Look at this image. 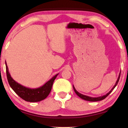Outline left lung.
I'll list each match as a JSON object with an SVG mask.
<instances>
[{
	"mask_svg": "<svg viewBox=\"0 0 128 128\" xmlns=\"http://www.w3.org/2000/svg\"><path fill=\"white\" fill-rule=\"evenodd\" d=\"M120 74H119V76L118 78V79L116 80V82L115 85L114 86V87L112 88V89L109 91L108 93H107L106 94H104V96H99V97H96V98H93V97H90V96H86V95H84V94H80V93H79L78 92L77 90H76L75 88L74 87V86L73 85V87H74V91L75 92L76 94H77L78 96L79 97H80V98H82V99H84V100H87V101H90V102H96V101H100V100H102L103 99H104V98H106L109 95V94H110L111 92H112V91L114 90V88L116 87V86L118 84V83L119 82V78H120Z\"/></svg>",
	"mask_w": 128,
	"mask_h": 128,
	"instance_id": "8db88e82",
	"label": "left lung"
}]
</instances>
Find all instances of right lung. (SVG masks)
Listing matches in <instances>:
<instances>
[{"mask_svg": "<svg viewBox=\"0 0 128 128\" xmlns=\"http://www.w3.org/2000/svg\"><path fill=\"white\" fill-rule=\"evenodd\" d=\"M5 64L8 80L12 89L22 99L30 102H39L46 98L50 92L54 79L59 74H56L40 87L37 88H30L16 82L10 74L6 62Z\"/></svg>", "mask_w": 128, "mask_h": 128, "instance_id": "1", "label": "right lung"}]
</instances>
